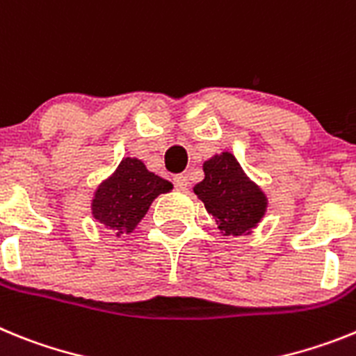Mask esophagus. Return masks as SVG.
Wrapping results in <instances>:
<instances>
[{"mask_svg":"<svg viewBox=\"0 0 356 356\" xmlns=\"http://www.w3.org/2000/svg\"><path fill=\"white\" fill-rule=\"evenodd\" d=\"M174 186H175V190H179V191L186 190V188H188V177H186V175H184V174L175 175V177H174Z\"/></svg>","mask_w":356,"mask_h":356,"instance_id":"1","label":"esophagus"}]
</instances>
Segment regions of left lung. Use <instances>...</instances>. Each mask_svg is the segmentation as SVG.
<instances>
[{
  "label": "left lung",
  "instance_id": "8db88e82",
  "mask_svg": "<svg viewBox=\"0 0 356 356\" xmlns=\"http://www.w3.org/2000/svg\"><path fill=\"white\" fill-rule=\"evenodd\" d=\"M204 181L193 190L225 234L247 233L264 216L267 200L245 177L233 154L222 152L204 163Z\"/></svg>",
  "mask_w": 356,
  "mask_h": 356
}]
</instances>
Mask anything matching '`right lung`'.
Segmentation results:
<instances>
[{"instance_id":"right-lung-1","label":"right lung","mask_w":356,"mask_h":356,"mask_svg":"<svg viewBox=\"0 0 356 356\" xmlns=\"http://www.w3.org/2000/svg\"><path fill=\"white\" fill-rule=\"evenodd\" d=\"M172 190V182L145 168L140 159L125 157L113 177L102 184L92 199V216L109 229L131 233L161 193Z\"/></svg>"}]
</instances>
